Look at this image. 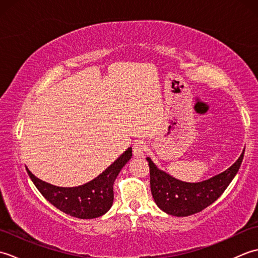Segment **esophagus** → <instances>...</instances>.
<instances>
[{
	"mask_svg": "<svg viewBox=\"0 0 258 258\" xmlns=\"http://www.w3.org/2000/svg\"><path fill=\"white\" fill-rule=\"evenodd\" d=\"M146 152V144L143 141L135 142L133 145V155L135 157H143L144 153Z\"/></svg>",
	"mask_w": 258,
	"mask_h": 258,
	"instance_id": "obj_1",
	"label": "esophagus"
}]
</instances>
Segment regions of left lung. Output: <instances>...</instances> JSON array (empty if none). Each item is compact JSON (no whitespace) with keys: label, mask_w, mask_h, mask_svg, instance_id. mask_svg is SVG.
I'll return each mask as SVG.
<instances>
[{"label":"left lung","mask_w":258,"mask_h":258,"mask_svg":"<svg viewBox=\"0 0 258 258\" xmlns=\"http://www.w3.org/2000/svg\"><path fill=\"white\" fill-rule=\"evenodd\" d=\"M242 155L225 172L201 183H186L161 171L147 157L152 195L162 211L173 216H188L213 204L227 188L242 164Z\"/></svg>","instance_id":"obj_1"}]
</instances>
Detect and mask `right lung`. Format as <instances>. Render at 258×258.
I'll return each instance as SVG.
<instances>
[{"label": "right lung", "instance_id": "obj_1", "mask_svg": "<svg viewBox=\"0 0 258 258\" xmlns=\"http://www.w3.org/2000/svg\"><path fill=\"white\" fill-rule=\"evenodd\" d=\"M132 157L126 150L111 166L91 182L79 187H58L37 178L26 168L32 182L52 205L73 217L89 220L104 215L113 204V184L120 169Z\"/></svg>", "mask_w": 258, "mask_h": 258}]
</instances>
